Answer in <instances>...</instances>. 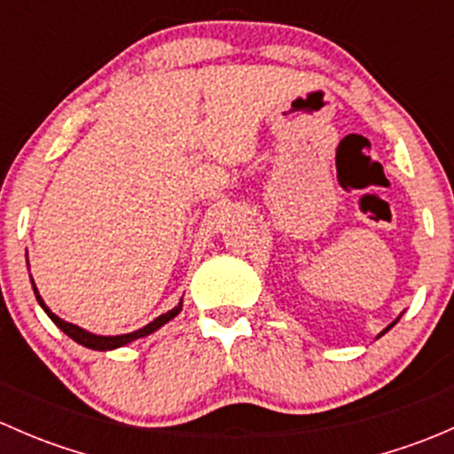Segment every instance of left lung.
Listing matches in <instances>:
<instances>
[{
	"instance_id": "left-lung-1",
	"label": "left lung",
	"mask_w": 454,
	"mask_h": 454,
	"mask_svg": "<svg viewBox=\"0 0 454 454\" xmlns=\"http://www.w3.org/2000/svg\"><path fill=\"white\" fill-rule=\"evenodd\" d=\"M395 323H397V320H393V323H391V325H388V327H387V329H384V332H382V333H380V336H384V333H387V332H388V329H391V327H393V325H395Z\"/></svg>"
}]
</instances>
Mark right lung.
Listing matches in <instances>:
<instances>
[{
  "instance_id": "obj_1",
  "label": "right lung",
  "mask_w": 454,
  "mask_h": 454,
  "mask_svg": "<svg viewBox=\"0 0 454 454\" xmlns=\"http://www.w3.org/2000/svg\"><path fill=\"white\" fill-rule=\"evenodd\" d=\"M32 290H35V296H36V301H39V305H41V308H43V312L48 314L50 318H52V323L57 325V327L61 329L63 333H67V336H70L72 340H74V342H79V345L87 347V349H96V351H109V349H118V347L127 345V342H134V340H138V338H145V336H149V333H153L155 329H160V327H162L164 323H168V320H171V318H176V316L180 314V309H182V301H180V303H177L176 308H173V309H168L167 314L158 316V318H155V320H151L149 325H145V327L138 329V332L122 333V336H96V333H90V332H87V329L79 327V325H72V323H67V320L59 318L57 314H52V312H50V309H48V305L43 303V299H41V296H39V292H36V287H35V281H32Z\"/></svg>"
}]
</instances>
